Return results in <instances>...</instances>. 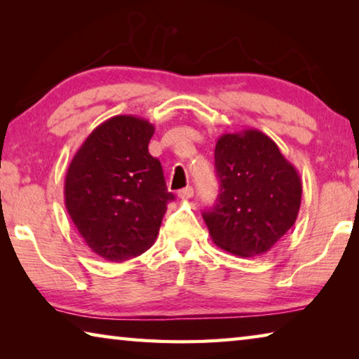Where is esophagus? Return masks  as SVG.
Instances as JSON below:
<instances>
[{"label":"esophagus","mask_w":359,"mask_h":359,"mask_svg":"<svg viewBox=\"0 0 359 359\" xmlns=\"http://www.w3.org/2000/svg\"><path fill=\"white\" fill-rule=\"evenodd\" d=\"M193 188L191 187H185V188H182V190H179V198L180 199H188V198H191L193 196Z\"/></svg>","instance_id":"obj_1"}]
</instances>
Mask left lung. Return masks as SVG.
Wrapping results in <instances>:
<instances>
[{
	"mask_svg": "<svg viewBox=\"0 0 359 359\" xmlns=\"http://www.w3.org/2000/svg\"><path fill=\"white\" fill-rule=\"evenodd\" d=\"M220 194L203 212L212 241L242 258L259 257L293 226L302 184L277 144L258 130L226 133L215 145Z\"/></svg>",
	"mask_w": 359,
	"mask_h": 359,
	"instance_id": "obj_1",
	"label": "left lung"
}]
</instances>
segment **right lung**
<instances>
[{"label": "right lung", "instance_id": "obj_1", "mask_svg": "<svg viewBox=\"0 0 359 359\" xmlns=\"http://www.w3.org/2000/svg\"><path fill=\"white\" fill-rule=\"evenodd\" d=\"M154 133L145 118L115 115L90 133L66 172V210L85 244L107 261L149 250L174 199L149 154Z\"/></svg>", "mask_w": 359, "mask_h": 359}]
</instances>
